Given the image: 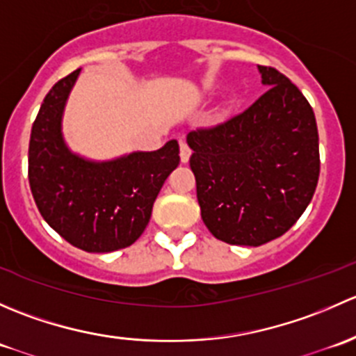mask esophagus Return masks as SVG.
<instances>
[{"instance_id": "esophagus-1", "label": "esophagus", "mask_w": 356, "mask_h": 356, "mask_svg": "<svg viewBox=\"0 0 356 356\" xmlns=\"http://www.w3.org/2000/svg\"><path fill=\"white\" fill-rule=\"evenodd\" d=\"M179 149H181L182 163H186V161L189 160V156H191V148H189V145L184 139H179Z\"/></svg>"}]
</instances>
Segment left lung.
I'll list each match as a JSON object with an SVG mask.
<instances>
[{
  "label": "left lung",
  "mask_w": 356,
  "mask_h": 356,
  "mask_svg": "<svg viewBox=\"0 0 356 356\" xmlns=\"http://www.w3.org/2000/svg\"><path fill=\"white\" fill-rule=\"evenodd\" d=\"M258 70L267 91L253 105L188 134L201 218L229 245L260 246L288 232L321 174L310 103L277 68Z\"/></svg>",
  "instance_id": "8db88e82"
}]
</instances>
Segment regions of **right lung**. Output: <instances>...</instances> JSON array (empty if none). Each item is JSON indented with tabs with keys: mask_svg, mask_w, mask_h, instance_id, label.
<instances>
[{
	"mask_svg": "<svg viewBox=\"0 0 356 356\" xmlns=\"http://www.w3.org/2000/svg\"><path fill=\"white\" fill-rule=\"evenodd\" d=\"M79 70L60 79L32 124L29 184L49 227L72 246L108 253L131 246L145 232L161 186L179 165L177 141L152 153L113 161H86L63 143L60 122Z\"/></svg>",
	"mask_w": 356,
	"mask_h": 356,
	"instance_id": "1",
	"label": "right lung"
}]
</instances>
